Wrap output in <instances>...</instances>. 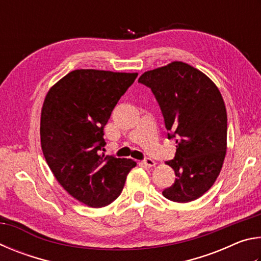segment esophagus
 Returning <instances> with one entry per match:
<instances>
[{
    "label": "esophagus",
    "mask_w": 261,
    "mask_h": 261,
    "mask_svg": "<svg viewBox=\"0 0 261 261\" xmlns=\"http://www.w3.org/2000/svg\"><path fill=\"white\" fill-rule=\"evenodd\" d=\"M143 163L145 166H147V167H154L156 165V162L154 161V160H152V159H149V158H146L145 159V160L143 161Z\"/></svg>",
    "instance_id": "esophagus-1"
}]
</instances>
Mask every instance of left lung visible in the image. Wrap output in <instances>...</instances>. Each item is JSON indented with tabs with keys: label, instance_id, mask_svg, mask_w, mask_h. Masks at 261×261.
I'll list each match as a JSON object with an SVG mask.
<instances>
[{
	"label": "left lung",
	"instance_id": "8db88e82",
	"mask_svg": "<svg viewBox=\"0 0 261 261\" xmlns=\"http://www.w3.org/2000/svg\"><path fill=\"white\" fill-rule=\"evenodd\" d=\"M138 82L149 87L165 118L176 154L167 165L176 179L162 191L175 202L196 200L218 178L227 151V112L219 88L199 70L171 62L149 70Z\"/></svg>",
	"mask_w": 261,
	"mask_h": 261
}]
</instances>
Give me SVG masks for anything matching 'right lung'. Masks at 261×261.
Returning a JSON list of instances; mask_svg holds the SVG:
<instances>
[{
  "label": "right lung",
  "mask_w": 261,
  "mask_h": 261,
  "mask_svg": "<svg viewBox=\"0 0 261 261\" xmlns=\"http://www.w3.org/2000/svg\"><path fill=\"white\" fill-rule=\"evenodd\" d=\"M138 73L73 70L43 101L41 148L51 173L69 194L90 207H105L120 196L131 159L105 155L103 127Z\"/></svg>",
  "instance_id": "obj_1"
}]
</instances>
